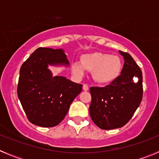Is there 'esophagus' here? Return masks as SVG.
Listing matches in <instances>:
<instances>
[{"mask_svg": "<svg viewBox=\"0 0 159 159\" xmlns=\"http://www.w3.org/2000/svg\"><path fill=\"white\" fill-rule=\"evenodd\" d=\"M83 89H84V91H88V89H89V88H88V84H84V85H83Z\"/></svg>", "mask_w": 159, "mask_h": 159, "instance_id": "obj_1", "label": "esophagus"}]
</instances>
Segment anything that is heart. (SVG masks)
<instances>
[{
    "label": "heart",
    "instance_id": "heart-1",
    "mask_svg": "<svg viewBox=\"0 0 159 159\" xmlns=\"http://www.w3.org/2000/svg\"><path fill=\"white\" fill-rule=\"evenodd\" d=\"M123 69L121 59L117 56L95 52L80 57V63L71 64V71L77 75H84V71H92L93 80L99 84H108L119 76Z\"/></svg>",
    "mask_w": 159,
    "mask_h": 159
}]
</instances>
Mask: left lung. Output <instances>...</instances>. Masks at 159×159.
Returning a JSON list of instances; mask_svg holds the SVG:
<instances>
[{
  "label": "left lung",
  "mask_w": 159,
  "mask_h": 159,
  "mask_svg": "<svg viewBox=\"0 0 159 159\" xmlns=\"http://www.w3.org/2000/svg\"><path fill=\"white\" fill-rule=\"evenodd\" d=\"M124 65L116 80L104 88L92 87L89 113L97 127L103 130L127 124L143 99V74L129 53L119 51Z\"/></svg>",
  "instance_id": "obj_1"
}]
</instances>
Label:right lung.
I'll return each instance as SVG.
<instances>
[{
	"label": "right lung",
	"mask_w": 159,
	"mask_h": 159,
	"mask_svg": "<svg viewBox=\"0 0 159 159\" xmlns=\"http://www.w3.org/2000/svg\"><path fill=\"white\" fill-rule=\"evenodd\" d=\"M60 64H69L62 49L39 48L20 69L18 98L29 122L39 127L58 125L82 91V84L52 75L48 65Z\"/></svg>",
	"instance_id": "obj_1"
}]
</instances>
